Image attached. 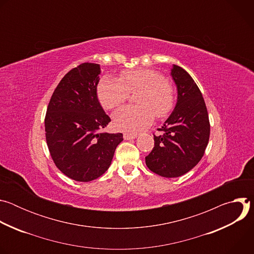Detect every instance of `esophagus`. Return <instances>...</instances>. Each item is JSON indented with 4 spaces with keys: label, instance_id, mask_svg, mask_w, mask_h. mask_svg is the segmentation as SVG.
I'll return each instance as SVG.
<instances>
[{
    "label": "esophagus",
    "instance_id": "esophagus-1",
    "mask_svg": "<svg viewBox=\"0 0 254 254\" xmlns=\"http://www.w3.org/2000/svg\"><path fill=\"white\" fill-rule=\"evenodd\" d=\"M137 135L136 134H129V133H125L124 134V138L128 140V139H134Z\"/></svg>",
    "mask_w": 254,
    "mask_h": 254
}]
</instances>
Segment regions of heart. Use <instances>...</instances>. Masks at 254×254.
<instances>
[{"instance_id": "heart-1", "label": "heart", "mask_w": 254, "mask_h": 254, "mask_svg": "<svg viewBox=\"0 0 254 254\" xmlns=\"http://www.w3.org/2000/svg\"><path fill=\"white\" fill-rule=\"evenodd\" d=\"M139 106H125L114 114L117 129L136 133L147 128L157 118H166L173 110L175 95L171 84L160 72L152 69L124 71L120 78H103L97 85V97L105 110L123 104L130 93H136Z\"/></svg>"}]
</instances>
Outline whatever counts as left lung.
Instances as JSON below:
<instances>
[{"label": "left lung", "mask_w": 254, "mask_h": 254, "mask_svg": "<svg viewBox=\"0 0 254 254\" xmlns=\"http://www.w3.org/2000/svg\"><path fill=\"white\" fill-rule=\"evenodd\" d=\"M170 74L177 87V102L160 129L163 134L154 135L155 147L146 157V165L159 176L177 178L202 159L210 124L202 93L188 72L173 64Z\"/></svg>", "instance_id": "1"}]
</instances>
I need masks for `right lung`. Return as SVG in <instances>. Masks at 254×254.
Segmentation results:
<instances>
[{"mask_svg": "<svg viewBox=\"0 0 254 254\" xmlns=\"http://www.w3.org/2000/svg\"><path fill=\"white\" fill-rule=\"evenodd\" d=\"M101 69L83 63L61 79L45 118L47 146L56 167L68 178L90 182L110 168L123 133L103 132L111 122L97 97Z\"/></svg>", "mask_w": 254, "mask_h": 254, "instance_id": "right-lung-1", "label": "right lung"}]
</instances>
